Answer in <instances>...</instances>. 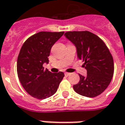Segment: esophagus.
Segmentation results:
<instances>
[{
    "label": "esophagus",
    "mask_w": 125,
    "mask_h": 125,
    "mask_svg": "<svg viewBox=\"0 0 125 125\" xmlns=\"http://www.w3.org/2000/svg\"><path fill=\"white\" fill-rule=\"evenodd\" d=\"M70 75H71V73H64V75H65L66 77H68V76Z\"/></svg>",
    "instance_id": "obj_1"
}]
</instances>
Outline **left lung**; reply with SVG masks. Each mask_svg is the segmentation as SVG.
Here are the masks:
<instances>
[{
	"mask_svg": "<svg viewBox=\"0 0 125 125\" xmlns=\"http://www.w3.org/2000/svg\"><path fill=\"white\" fill-rule=\"evenodd\" d=\"M64 36L77 48L79 59L84 62L87 76L79 75L73 89L85 97H96L106 89L114 74V61L106 45L98 36L88 31H67Z\"/></svg>",
	"mask_w": 125,
	"mask_h": 125,
	"instance_id": "obj_1",
	"label": "left lung"
}]
</instances>
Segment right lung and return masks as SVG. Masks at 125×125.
<instances>
[{
  "mask_svg": "<svg viewBox=\"0 0 125 125\" xmlns=\"http://www.w3.org/2000/svg\"><path fill=\"white\" fill-rule=\"evenodd\" d=\"M64 31H40L23 44L17 58V71L20 83L32 97L44 100L54 95L64 77L62 72L51 73L44 69L52 46Z\"/></svg>",
  "mask_w": 125,
  "mask_h": 125,
  "instance_id": "right-lung-1",
  "label": "right lung"
}]
</instances>
